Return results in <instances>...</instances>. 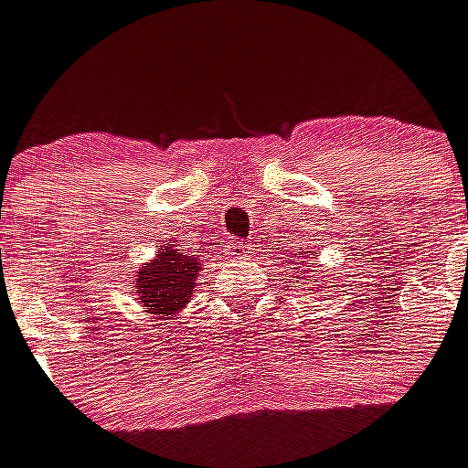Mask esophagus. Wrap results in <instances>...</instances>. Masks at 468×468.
Returning <instances> with one entry per match:
<instances>
[{"label": "esophagus", "mask_w": 468, "mask_h": 468, "mask_svg": "<svg viewBox=\"0 0 468 468\" xmlns=\"http://www.w3.org/2000/svg\"><path fill=\"white\" fill-rule=\"evenodd\" d=\"M227 253L231 255V258H243V255L250 253V243H243V241H231L229 246H227Z\"/></svg>", "instance_id": "obj_1"}]
</instances>
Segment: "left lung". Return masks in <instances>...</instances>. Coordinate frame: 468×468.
<instances>
[{
    "label": "left lung",
    "instance_id": "1",
    "mask_svg": "<svg viewBox=\"0 0 468 468\" xmlns=\"http://www.w3.org/2000/svg\"><path fill=\"white\" fill-rule=\"evenodd\" d=\"M295 258H300V260H302V262H307V258H304V253H300V255H297V253H295ZM307 264H309V262H307ZM314 281H316V279H314Z\"/></svg>",
    "mask_w": 468,
    "mask_h": 468
}]
</instances>
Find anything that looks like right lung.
<instances>
[{"mask_svg":"<svg viewBox=\"0 0 468 468\" xmlns=\"http://www.w3.org/2000/svg\"><path fill=\"white\" fill-rule=\"evenodd\" d=\"M198 270H201L198 258L177 253L173 243H164L161 253L144 270L138 271V279H135L138 300L150 314L171 316L180 312L192 297Z\"/></svg>","mask_w":468,"mask_h":468,"instance_id":"add662e5","label":"right lung"}]
</instances>
